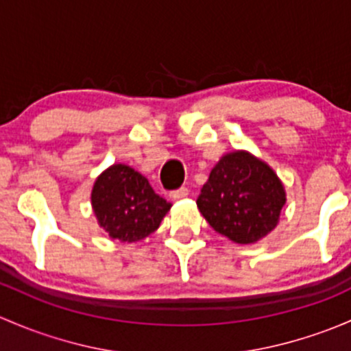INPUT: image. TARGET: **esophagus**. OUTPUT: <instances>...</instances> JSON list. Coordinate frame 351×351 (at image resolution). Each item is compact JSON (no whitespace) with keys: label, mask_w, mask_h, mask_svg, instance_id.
<instances>
[{"label":"esophagus","mask_w":351,"mask_h":351,"mask_svg":"<svg viewBox=\"0 0 351 351\" xmlns=\"http://www.w3.org/2000/svg\"><path fill=\"white\" fill-rule=\"evenodd\" d=\"M187 194H189V189H187L186 186H182V187H179V189L172 191L171 197L172 199H182V197H186Z\"/></svg>","instance_id":"1"}]
</instances>
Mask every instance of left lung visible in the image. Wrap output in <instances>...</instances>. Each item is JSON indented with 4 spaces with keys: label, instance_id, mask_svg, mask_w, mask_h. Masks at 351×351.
Segmentation results:
<instances>
[{
    "label": "left lung",
    "instance_id": "8db88e82",
    "mask_svg": "<svg viewBox=\"0 0 351 351\" xmlns=\"http://www.w3.org/2000/svg\"><path fill=\"white\" fill-rule=\"evenodd\" d=\"M285 193L276 172L247 152L225 155L209 174L197 208L234 243H254L277 226Z\"/></svg>",
    "mask_w": 351,
    "mask_h": 351
}]
</instances>
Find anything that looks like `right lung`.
Segmentation results:
<instances>
[{
	"label": "right lung",
	"mask_w": 351,
	"mask_h": 351,
	"mask_svg": "<svg viewBox=\"0 0 351 351\" xmlns=\"http://www.w3.org/2000/svg\"><path fill=\"white\" fill-rule=\"evenodd\" d=\"M97 223L120 241H138L160 225L171 202L128 165H113L97 177L91 194Z\"/></svg>",
	"instance_id": "add662e5"
}]
</instances>
